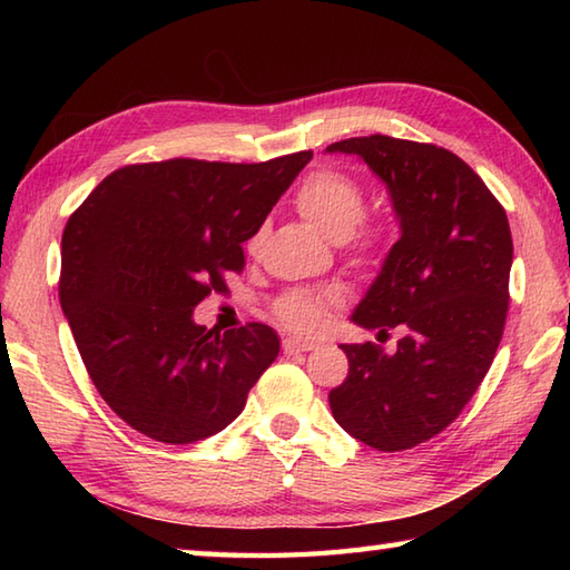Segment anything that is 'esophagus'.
<instances>
[{"label": "esophagus", "instance_id": "1", "mask_svg": "<svg viewBox=\"0 0 570 570\" xmlns=\"http://www.w3.org/2000/svg\"><path fill=\"white\" fill-rule=\"evenodd\" d=\"M284 353L286 355H298V353H308V350L316 347V343H308V341H298V337H286L282 343Z\"/></svg>", "mask_w": 570, "mask_h": 570}]
</instances>
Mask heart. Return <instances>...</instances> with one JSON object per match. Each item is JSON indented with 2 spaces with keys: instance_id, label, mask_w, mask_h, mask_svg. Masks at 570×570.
<instances>
[{
  "instance_id": "1",
  "label": "heart",
  "mask_w": 570,
  "mask_h": 570,
  "mask_svg": "<svg viewBox=\"0 0 570 570\" xmlns=\"http://www.w3.org/2000/svg\"><path fill=\"white\" fill-rule=\"evenodd\" d=\"M294 205L306 223L333 242H343L355 259H370L382 245V229L365 225L367 193L357 178L335 168H318L298 186ZM341 304L333 288L294 286L274 298L272 318L282 328L313 335L323 328L328 311Z\"/></svg>"
}]
</instances>
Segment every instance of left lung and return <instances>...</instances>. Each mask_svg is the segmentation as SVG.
<instances>
[{"label": "left lung", "mask_w": 570, "mask_h": 570, "mask_svg": "<svg viewBox=\"0 0 570 570\" xmlns=\"http://www.w3.org/2000/svg\"><path fill=\"white\" fill-rule=\"evenodd\" d=\"M357 154L386 190L402 227L353 321L392 355L341 345L347 377L328 394L335 421L382 453L414 448L460 416L492 365L510 308L512 233L500 200L443 147L384 135L335 141Z\"/></svg>", "instance_id": "left-lung-1"}]
</instances>
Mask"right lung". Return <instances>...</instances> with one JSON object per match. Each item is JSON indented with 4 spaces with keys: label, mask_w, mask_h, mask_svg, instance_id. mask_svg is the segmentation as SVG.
I'll use <instances>...</instances> for the list:
<instances>
[{
    "label": "right lung",
    "mask_w": 570,
    "mask_h": 570,
    "mask_svg": "<svg viewBox=\"0 0 570 570\" xmlns=\"http://www.w3.org/2000/svg\"><path fill=\"white\" fill-rule=\"evenodd\" d=\"M313 151L262 164L122 166L68 217L58 298L95 390L127 426L184 445L233 423L278 355L264 323H193Z\"/></svg>",
    "instance_id": "1"
}]
</instances>
